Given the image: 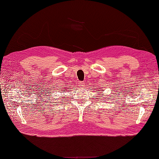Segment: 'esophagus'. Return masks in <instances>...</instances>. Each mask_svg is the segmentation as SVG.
Returning <instances> with one entry per match:
<instances>
[{
    "label": "esophagus",
    "mask_w": 159,
    "mask_h": 159,
    "mask_svg": "<svg viewBox=\"0 0 159 159\" xmlns=\"http://www.w3.org/2000/svg\"><path fill=\"white\" fill-rule=\"evenodd\" d=\"M78 84H79V86L82 87V88H84V86H85V84H84V82H80L78 83Z\"/></svg>",
    "instance_id": "1"
}]
</instances>
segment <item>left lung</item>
Instances as JSON below:
<instances>
[{"label":"left lung","instance_id":"obj_1","mask_svg":"<svg viewBox=\"0 0 159 159\" xmlns=\"http://www.w3.org/2000/svg\"><path fill=\"white\" fill-rule=\"evenodd\" d=\"M99 91H101V90H99ZM102 91H103V90H102ZM102 95H103V93H102ZM102 96H103V95H102Z\"/></svg>","mask_w":159,"mask_h":159}]
</instances>
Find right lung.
I'll return each instance as SVG.
<instances>
[{"label":"right lung","instance_id":"right-lung-1","mask_svg":"<svg viewBox=\"0 0 159 159\" xmlns=\"http://www.w3.org/2000/svg\"><path fill=\"white\" fill-rule=\"evenodd\" d=\"M64 90V91H67V89H64V90Z\"/></svg>","mask_w":159,"mask_h":159}]
</instances>
